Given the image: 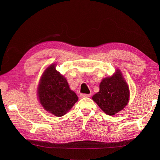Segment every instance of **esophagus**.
<instances>
[{
  "label": "esophagus",
  "instance_id": "1",
  "mask_svg": "<svg viewBox=\"0 0 160 160\" xmlns=\"http://www.w3.org/2000/svg\"><path fill=\"white\" fill-rule=\"evenodd\" d=\"M91 94H86V93H81L80 94V97L81 98H85V97H90Z\"/></svg>",
  "mask_w": 160,
  "mask_h": 160
}]
</instances>
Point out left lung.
<instances>
[{
    "label": "left lung",
    "mask_w": 160,
    "mask_h": 160,
    "mask_svg": "<svg viewBox=\"0 0 160 160\" xmlns=\"http://www.w3.org/2000/svg\"><path fill=\"white\" fill-rule=\"evenodd\" d=\"M129 89L120 71L103 79L100 91L92 97L105 113L113 115L123 109L128 102Z\"/></svg>",
    "instance_id": "left-lung-1"
}]
</instances>
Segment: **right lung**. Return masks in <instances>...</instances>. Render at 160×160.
<instances>
[{
    "label": "right lung",
    "mask_w": 160,
    "mask_h": 160,
    "mask_svg": "<svg viewBox=\"0 0 160 160\" xmlns=\"http://www.w3.org/2000/svg\"><path fill=\"white\" fill-rule=\"evenodd\" d=\"M38 94L43 108L56 116L61 117L70 110L78 100L69 88L66 78L52 64L45 71L40 79Z\"/></svg>",
    "instance_id": "obj_1"
}]
</instances>
